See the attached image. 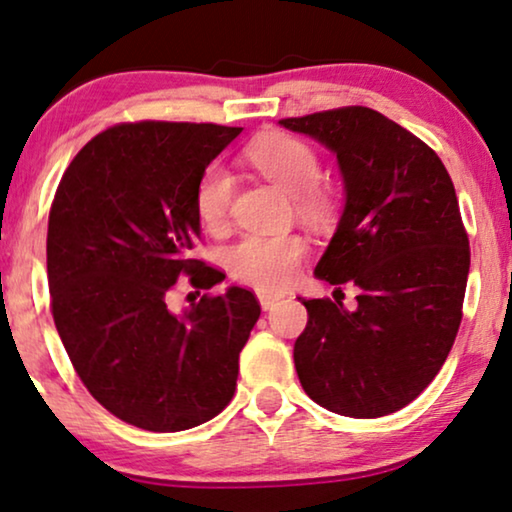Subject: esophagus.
Wrapping results in <instances>:
<instances>
[{
    "label": "esophagus",
    "mask_w": 512,
    "mask_h": 512,
    "mask_svg": "<svg viewBox=\"0 0 512 512\" xmlns=\"http://www.w3.org/2000/svg\"><path fill=\"white\" fill-rule=\"evenodd\" d=\"M257 299H260V306L264 311H269V309H274V306L278 304V295H269V292H260V295H257Z\"/></svg>",
    "instance_id": "34e87169"
}]
</instances>
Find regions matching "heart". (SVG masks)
<instances>
[{
	"label": "heart",
	"mask_w": 512,
	"mask_h": 512,
	"mask_svg": "<svg viewBox=\"0 0 512 512\" xmlns=\"http://www.w3.org/2000/svg\"><path fill=\"white\" fill-rule=\"evenodd\" d=\"M248 161L274 182L278 189L297 199L306 217H323L327 199L318 192L320 159L313 147L297 138H262L248 147ZM234 180L222 166H210L196 187V213L208 227L224 222ZM306 245L299 236H245L227 250L229 274L257 290L276 292L288 288L297 274Z\"/></svg>",
	"instance_id": "obj_1"
}]
</instances>
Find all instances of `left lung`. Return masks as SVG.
I'll list each match as a JSON object with an SVG mask.
<instances>
[{
    "mask_svg": "<svg viewBox=\"0 0 512 512\" xmlns=\"http://www.w3.org/2000/svg\"><path fill=\"white\" fill-rule=\"evenodd\" d=\"M278 124L337 156L344 210L313 276L360 290L353 311L302 299L297 377L325 410L386 417L431 384L459 332L470 250L452 177L417 135L370 107Z\"/></svg>",
    "mask_w": 512,
    "mask_h": 512,
    "instance_id": "left-lung-1",
    "label": "left lung"
}]
</instances>
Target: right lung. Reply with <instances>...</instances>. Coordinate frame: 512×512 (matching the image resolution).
<instances>
[{
	"label": "right lung",
	"instance_id": "obj_1",
	"mask_svg": "<svg viewBox=\"0 0 512 512\" xmlns=\"http://www.w3.org/2000/svg\"><path fill=\"white\" fill-rule=\"evenodd\" d=\"M243 128L140 121L95 135L60 180L46 269L58 335L79 379L126 424L187 431L234 395L238 353L260 318L250 290L170 311L180 276L222 283L192 260L201 234L196 187Z\"/></svg>",
	"mask_w": 512,
	"mask_h": 512
}]
</instances>
